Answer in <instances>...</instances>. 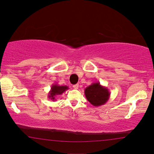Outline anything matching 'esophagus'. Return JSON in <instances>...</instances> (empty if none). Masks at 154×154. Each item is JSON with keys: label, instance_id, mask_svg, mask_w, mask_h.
<instances>
[{"label": "esophagus", "instance_id": "esophagus-1", "mask_svg": "<svg viewBox=\"0 0 154 154\" xmlns=\"http://www.w3.org/2000/svg\"><path fill=\"white\" fill-rule=\"evenodd\" d=\"M79 84H75V85H73V88H74V89H75V90L78 89V88H79Z\"/></svg>", "mask_w": 154, "mask_h": 154}]
</instances>
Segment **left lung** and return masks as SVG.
Here are the masks:
<instances>
[{
	"instance_id": "8db88e82",
	"label": "left lung",
	"mask_w": 154,
	"mask_h": 154,
	"mask_svg": "<svg viewBox=\"0 0 154 154\" xmlns=\"http://www.w3.org/2000/svg\"><path fill=\"white\" fill-rule=\"evenodd\" d=\"M109 89L97 82L88 86L85 89V95L88 102L94 106H100L107 102L110 97Z\"/></svg>"
}]
</instances>
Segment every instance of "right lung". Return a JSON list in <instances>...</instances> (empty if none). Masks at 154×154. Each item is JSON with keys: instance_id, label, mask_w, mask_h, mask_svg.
<instances>
[{"instance_id": "1", "label": "right lung", "mask_w": 154, "mask_h": 154, "mask_svg": "<svg viewBox=\"0 0 154 154\" xmlns=\"http://www.w3.org/2000/svg\"><path fill=\"white\" fill-rule=\"evenodd\" d=\"M68 89L69 87L66 85H59L57 83L52 84L51 89H50L49 93H48V98L54 102V101L56 100L57 97L62 94L63 92H64Z\"/></svg>"}]
</instances>
